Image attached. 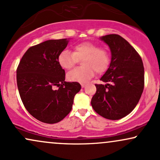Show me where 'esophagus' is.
<instances>
[{"mask_svg": "<svg viewBox=\"0 0 160 160\" xmlns=\"http://www.w3.org/2000/svg\"><path fill=\"white\" fill-rule=\"evenodd\" d=\"M81 86H82V88H84L86 86V84L85 83H81Z\"/></svg>", "mask_w": 160, "mask_h": 160, "instance_id": "obj_1", "label": "esophagus"}]
</instances>
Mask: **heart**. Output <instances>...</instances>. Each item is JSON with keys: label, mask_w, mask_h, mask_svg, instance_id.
Returning <instances> with one entry per match:
<instances>
[{"label": "heart", "mask_w": 160, "mask_h": 160, "mask_svg": "<svg viewBox=\"0 0 160 160\" xmlns=\"http://www.w3.org/2000/svg\"><path fill=\"white\" fill-rule=\"evenodd\" d=\"M82 60V67L69 71L67 78L69 81L85 82L92 78L95 71L102 73L106 71L110 63L109 52L106 49L91 42H83L74 47V51L63 50L58 56V62L62 68L71 69Z\"/></svg>", "instance_id": "b5f03b06"}]
</instances>
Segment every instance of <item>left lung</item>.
I'll return each mask as SVG.
<instances>
[{
  "instance_id": "8db88e82",
  "label": "left lung",
  "mask_w": 160,
  "mask_h": 160,
  "mask_svg": "<svg viewBox=\"0 0 160 160\" xmlns=\"http://www.w3.org/2000/svg\"><path fill=\"white\" fill-rule=\"evenodd\" d=\"M100 39L111 49L109 68L95 84L91 100L94 111L108 120H120L129 114L140 100L144 86V69L141 56L123 38L108 34Z\"/></svg>"
}]
</instances>
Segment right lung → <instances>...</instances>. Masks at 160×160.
Here are the masks:
<instances>
[{"label": "right lung", "mask_w": 160, "mask_h": 160, "mask_svg": "<svg viewBox=\"0 0 160 160\" xmlns=\"http://www.w3.org/2000/svg\"><path fill=\"white\" fill-rule=\"evenodd\" d=\"M69 39L48 40L30 47L22 58L16 80L22 103L31 115L45 123H56L72 109L78 82H65L58 56ZM58 89L55 90L54 88Z\"/></svg>", "instance_id": "add662e5"}]
</instances>
